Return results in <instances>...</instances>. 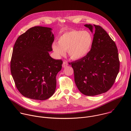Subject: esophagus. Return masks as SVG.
I'll return each mask as SVG.
<instances>
[{"label":"esophagus","instance_id":"1","mask_svg":"<svg viewBox=\"0 0 131 131\" xmlns=\"http://www.w3.org/2000/svg\"><path fill=\"white\" fill-rule=\"evenodd\" d=\"M62 66H63V67H64V68L68 66V63H67V62H66V61H64Z\"/></svg>","mask_w":131,"mask_h":131}]
</instances>
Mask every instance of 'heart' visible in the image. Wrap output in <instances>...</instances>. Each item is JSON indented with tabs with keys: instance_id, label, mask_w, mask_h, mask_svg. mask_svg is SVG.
<instances>
[{
	"instance_id": "heart-1",
	"label": "heart",
	"mask_w": 131,
	"mask_h": 131,
	"mask_svg": "<svg viewBox=\"0 0 131 131\" xmlns=\"http://www.w3.org/2000/svg\"><path fill=\"white\" fill-rule=\"evenodd\" d=\"M93 42L92 35L87 31L72 30L65 32L59 38L58 44L53 43V50L63 55L68 51L70 58L78 60L83 58L90 51Z\"/></svg>"
}]
</instances>
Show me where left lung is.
Returning <instances> with one entry per match:
<instances>
[{
	"mask_svg": "<svg viewBox=\"0 0 131 131\" xmlns=\"http://www.w3.org/2000/svg\"><path fill=\"white\" fill-rule=\"evenodd\" d=\"M94 37L91 50L80 60L69 63L75 83L85 95L95 96L108 91L119 71L120 61L115 42L100 26L85 24Z\"/></svg>",
	"mask_w": 131,
	"mask_h": 131,
	"instance_id": "obj_1",
	"label": "left lung"
}]
</instances>
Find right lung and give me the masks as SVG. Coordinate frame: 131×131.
Returning a JSON list of instances; mask_svg holds the SVG:
<instances>
[{"mask_svg": "<svg viewBox=\"0 0 131 131\" xmlns=\"http://www.w3.org/2000/svg\"><path fill=\"white\" fill-rule=\"evenodd\" d=\"M52 28L35 26L20 35L12 54L11 73L17 89L24 96L43 101L54 94L56 77L63 61L49 55L54 37Z\"/></svg>", "mask_w": 131, "mask_h": 131, "instance_id": "1", "label": "right lung"}]
</instances>
